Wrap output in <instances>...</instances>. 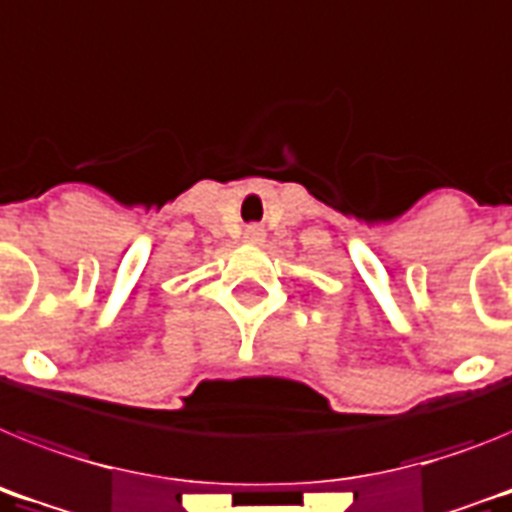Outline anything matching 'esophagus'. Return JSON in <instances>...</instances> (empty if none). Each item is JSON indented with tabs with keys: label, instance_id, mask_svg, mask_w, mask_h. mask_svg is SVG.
I'll list each match as a JSON object with an SVG mask.
<instances>
[{
	"label": "esophagus",
	"instance_id": "obj_1",
	"mask_svg": "<svg viewBox=\"0 0 512 512\" xmlns=\"http://www.w3.org/2000/svg\"><path fill=\"white\" fill-rule=\"evenodd\" d=\"M243 238H246V243H253V246H256V243H261V240H264V230H261L259 225H251V227H246Z\"/></svg>",
	"mask_w": 512,
	"mask_h": 512
}]
</instances>
